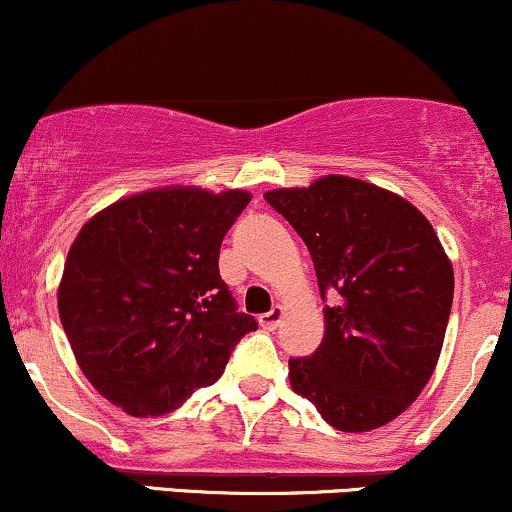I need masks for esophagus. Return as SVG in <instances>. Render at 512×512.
I'll return each mask as SVG.
<instances>
[{"instance_id":"34e87169","label":"esophagus","mask_w":512,"mask_h":512,"mask_svg":"<svg viewBox=\"0 0 512 512\" xmlns=\"http://www.w3.org/2000/svg\"><path fill=\"white\" fill-rule=\"evenodd\" d=\"M281 317H283L281 307H274V310H269V312H264V315H260V326H262V329H267V331H274L276 326L281 324Z\"/></svg>"}]
</instances>
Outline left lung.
<instances>
[{"instance_id": "8db88e82", "label": "left lung", "mask_w": 512, "mask_h": 512, "mask_svg": "<svg viewBox=\"0 0 512 512\" xmlns=\"http://www.w3.org/2000/svg\"><path fill=\"white\" fill-rule=\"evenodd\" d=\"M264 200L315 262L324 338L288 360L298 396L341 432L396 420L439 362L453 305V267L427 217L403 197L348 176L281 188Z\"/></svg>"}]
</instances>
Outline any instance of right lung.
Returning a JSON list of instances; mask_svg holds the SVG:
<instances>
[{
  "mask_svg": "<svg viewBox=\"0 0 512 512\" xmlns=\"http://www.w3.org/2000/svg\"><path fill=\"white\" fill-rule=\"evenodd\" d=\"M248 202L243 190L162 188L80 229L59 286L61 326L90 384L128 415L176 410L257 329L219 274L221 240Z\"/></svg>",
  "mask_w": 512,
  "mask_h": 512,
  "instance_id": "obj_1",
  "label": "right lung"
}]
</instances>
